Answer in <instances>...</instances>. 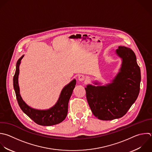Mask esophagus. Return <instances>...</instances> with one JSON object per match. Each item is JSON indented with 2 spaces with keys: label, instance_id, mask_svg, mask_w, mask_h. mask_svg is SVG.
Wrapping results in <instances>:
<instances>
[{
  "label": "esophagus",
  "instance_id": "esophagus-1",
  "mask_svg": "<svg viewBox=\"0 0 152 152\" xmlns=\"http://www.w3.org/2000/svg\"><path fill=\"white\" fill-rule=\"evenodd\" d=\"M78 80L80 81H83L85 80V77L83 75H79L78 77Z\"/></svg>",
  "mask_w": 152,
  "mask_h": 152
}]
</instances>
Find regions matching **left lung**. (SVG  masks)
<instances>
[{
	"label": "left lung",
	"mask_w": 152,
	"mask_h": 152,
	"mask_svg": "<svg viewBox=\"0 0 152 152\" xmlns=\"http://www.w3.org/2000/svg\"><path fill=\"white\" fill-rule=\"evenodd\" d=\"M116 53L122 59V64L112 83L98 86L88 84L85 88L89 106L93 115L101 120L122 117L140 92L141 72L134 52L130 48L119 46Z\"/></svg>",
	"instance_id": "left-lung-1"
}]
</instances>
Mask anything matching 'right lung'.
<instances>
[{
	"instance_id": "1",
	"label": "right lung",
	"mask_w": 152,
	"mask_h": 152,
	"mask_svg": "<svg viewBox=\"0 0 152 152\" xmlns=\"http://www.w3.org/2000/svg\"><path fill=\"white\" fill-rule=\"evenodd\" d=\"M24 57L22 56L17 61L16 71L14 76V88L17 99L21 110L36 124L43 126H50L62 122L67 116L68 107L69 99L76 84L75 79L71 81L62 89L57 103L48 110H37L28 106L23 100L18 86V75L20 65Z\"/></svg>"
}]
</instances>
